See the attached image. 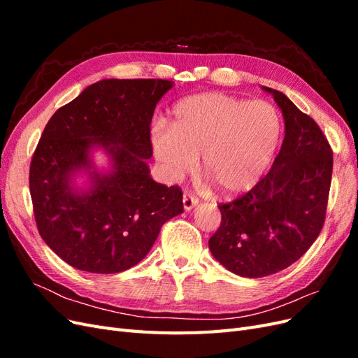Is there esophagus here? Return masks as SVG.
<instances>
[{
	"label": "esophagus",
	"mask_w": 358,
	"mask_h": 358,
	"mask_svg": "<svg viewBox=\"0 0 358 358\" xmlns=\"http://www.w3.org/2000/svg\"><path fill=\"white\" fill-rule=\"evenodd\" d=\"M182 201H183V209H185L187 212H189L191 209H194L199 204V200L194 199L192 196H189V194H183Z\"/></svg>",
	"instance_id": "esophagus-1"
}]
</instances>
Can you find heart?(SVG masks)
I'll use <instances>...</instances> for the list:
<instances>
[{
	"label": "heart",
	"mask_w": 358,
	"mask_h": 358,
	"mask_svg": "<svg viewBox=\"0 0 358 358\" xmlns=\"http://www.w3.org/2000/svg\"><path fill=\"white\" fill-rule=\"evenodd\" d=\"M280 138L272 104L220 92L189 95L176 103L169 128L155 125L150 148L170 182L196 166L224 197L251 191L263 179Z\"/></svg>",
	"instance_id": "1"
}]
</instances>
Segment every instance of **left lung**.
I'll list each match as a JSON object with an SVG mask.
<instances>
[{"mask_svg": "<svg viewBox=\"0 0 358 358\" xmlns=\"http://www.w3.org/2000/svg\"><path fill=\"white\" fill-rule=\"evenodd\" d=\"M282 110L285 137L272 169L245 196L220 204L213 258L242 278L287 268L318 237L326 218L333 152L317 122L288 96L263 86Z\"/></svg>", "mask_w": 358, "mask_h": 358, "instance_id": "8db88e82", "label": "left lung"}]
</instances>
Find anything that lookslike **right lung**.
<instances>
[{"mask_svg":"<svg viewBox=\"0 0 358 358\" xmlns=\"http://www.w3.org/2000/svg\"><path fill=\"white\" fill-rule=\"evenodd\" d=\"M173 88L162 79H103L58 109L31 161L29 191L46 245L74 268L119 273L142 262L182 191L150 178V121ZM100 150L110 158L96 167Z\"/></svg>","mask_w":358,"mask_h":358,"instance_id":"obj_1","label":"right lung"}]
</instances>
